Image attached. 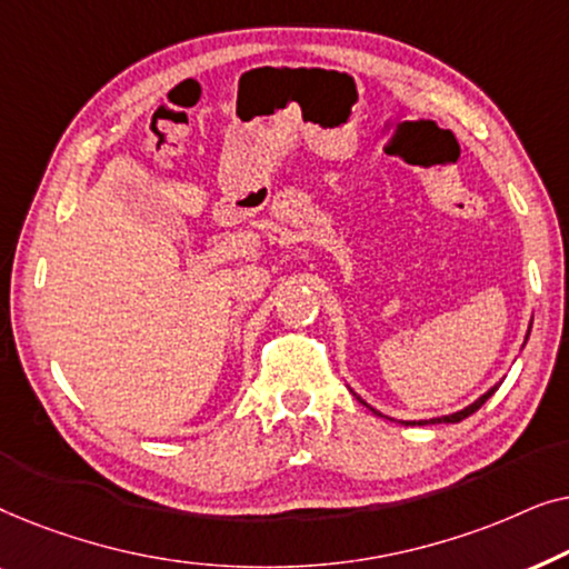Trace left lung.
Segmentation results:
<instances>
[{"label": "left lung", "mask_w": 569, "mask_h": 569, "mask_svg": "<svg viewBox=\"0 0 569 569\" xmlns=\"http://www.w3.org/2000/svg\"><path fill=\"white\" fill-rule=\"evenodd\" d=\"M528 333H531V329H528ZM495 391H497V386H495V388H489V391H487L485 396H481V399L473 401L471 407H466V409H461V411H456V415H448V417H442V419H432V422H461V419H466L469 415H473V411H477V409L481 407V403H485V401L489 399V396H492ZM362 403H365V401H362ZM370 409H372V407H370ZM372 415H378V411L372 409ZM409 425H411V422H409ZM419 425H422V422H419Z\"/></svg>", "instance_id": "1"}]
</instances>
